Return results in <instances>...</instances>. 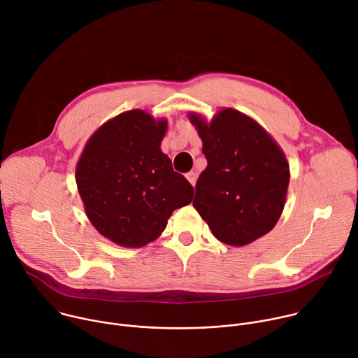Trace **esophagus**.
Returning <instances> with one entry per match:
<instances>
[{
    "label": "esophagus",
    "mask_w": 358,
    "mask_h": 358,
    "mask_svg": "<svg viewBox=\"0 0 358 358\" xmlns=\"http://www.w3.org/2000/svg\"><path fill=\"white\" fill-rule=\"evenodd\" d=\"M185 177H187V180L189 181V184L195 185V181H196V173L189 171V173H187V174H185Z\"/></svg>",
    "instance_id": "1"
}]
</instances>
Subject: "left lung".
Instances as JSON below:
<instances>
[{"label":"left lung","instance_id":"obj_1","mask_svg":"<svg viewBox=\"0 0 358 358\" xmlns=\"http://www.w3.org/2000/svg\"><path fill=\"white\" fill-rule=\"evenodd\" d=\"M202 138L207 169L195 185L194 208L217 239L243 246L279 221L289 166L273 138L250 117L225 109L207 124L189 116Z\"/></svg>","mask_w":358,"mask_h":358}]
</instances>
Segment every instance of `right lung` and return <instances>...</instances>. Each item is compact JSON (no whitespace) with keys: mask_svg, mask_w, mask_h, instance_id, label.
<instances>
[{"mask_svg":"<svg viewBox=\"0 0 358 358\" xmlns=\"http://www.w3.org/2000/svg\"><path fill=\"white\" fill-rule=\"evenodd\" d=\"M167 122L130 110L101 126L87 141L76 184L93 227L129 248L155 241L173 211L194 195L160 150Z\"/></svg>","mask_w":358,"mask_h":358,"instance_id":"1","label":"right lung"}]
</instances>
